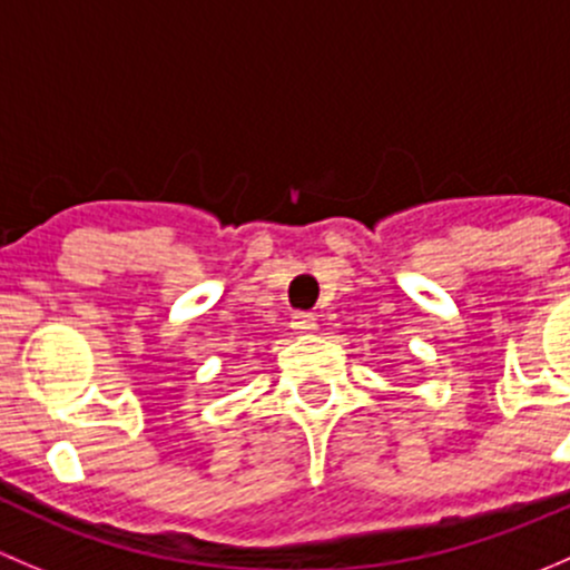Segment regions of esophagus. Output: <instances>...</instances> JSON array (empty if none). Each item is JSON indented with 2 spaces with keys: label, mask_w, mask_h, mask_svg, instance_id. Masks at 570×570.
Returning <instances> with one entry per match:
<instances>
[{
  "label": "esophagus",
  "mask_w": 570,
  "mask_h": 570,
  "mask_svg": "<svg viewBox=\"0 0 570 570\" xmlns=\"http://www.w3.org/2000/svg\"><path fill=\"white\" fill-rule=\"evenodd\" d=\"M291 328L298 334H309L315 328V315L313 313H293Z\"/></svg>",
  "instance_id": "1"
}]
</instances>
